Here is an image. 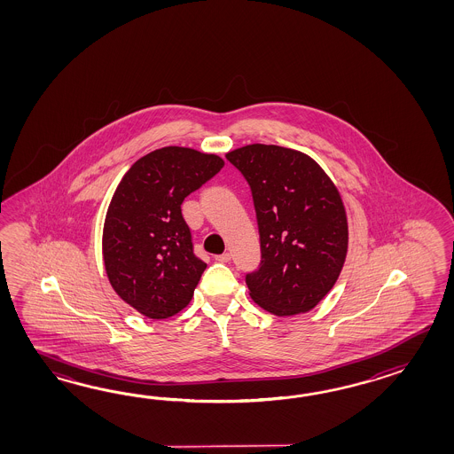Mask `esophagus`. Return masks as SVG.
Returning a JSON list of instances; mask_svg holds the SVG:
<instances>
[{
  "label": "esophagus",
  "mask_w": 454,
  "mask_h": 454,
  "mask_svg": "<svg viewBox=\"0 0 454 454\" xmlns=\"http://www.w3.org/2000/svg\"><path fill=\"white\" fill-rule=\"evenodd\" d=\"M215 261L219 262H229L231 261V253H223V254H217Z\"/></svg>",
  "instance_id": "34e87169"
}]
</instances>
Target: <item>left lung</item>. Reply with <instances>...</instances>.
Masks as SVG:
<instances>
[{
	"label": "left lung",
	"mask_w": 454,
	"mask_h": 454,
	"mask_svg": "<svg viewBox=\"0 0 454 454\" xmlns=\"http://www.w3.org/2000/svg\"><path fill=\"white\" fill-rule=\"evenodd\" d=\"M250 184L261 261L245 276L251 299L278 317L318 305L346 261L348 219L336 186L313 159L280 145L225 155Z\"/></svg>",
	"instance_id": "obj_1"
}]
</instances>
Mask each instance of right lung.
Listing matches in <instances>:
<instances>
[{
  "instance_id": "add662e5",
  "label": "right lung",
  "mask_w": 454,
  "mask_h": 454,
  "mask_svg": "<svg viewBox=\"0 0 454 454\" xmlns=\"http://www.w3.org/2000/svg\"><path fill=\"white\" fill-rule=\"evenodd\" d=\"M223 167L217 155L170 145L141 157L116 188L104 225L106 276L147 318L174 317L193 299L206 262L182 204Z\"/></svg>"
}]
</instances>
